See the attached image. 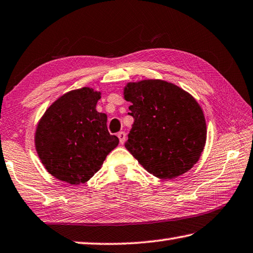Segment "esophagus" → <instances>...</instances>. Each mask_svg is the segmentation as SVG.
Masks as SVG:
<instances>
[{
    "label": "esophagus",
    "mask_w": 253,
    "mask_h": 253,
    "mask_svg": "<svg viewBox=\"0 0 253 253\" xmlns=\"http://www.w3.org/2000/svg\"><path fill=\"white\" fill-rule=\"evenodd\" d=\"M118 137H119V140H120L121 144H125L126 139V132H119V133H118Z\"/></svg>",
    "instance_id": "obj_1"
}]
</instances>
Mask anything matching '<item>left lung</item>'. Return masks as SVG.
Segmentation results:
<instances>
[{
	"mask_svg": "<svg viewBox=\"0 0 253 253\" xmlns=\"http://www.w3.org/2000/svg\"><path fill=\"white\" fill-rule=\"evenodd\" d=\"M123 96L134 118L125 145L150 174L171 179L197 163L207 126L192 94L165 80L144 79L127 83Z\"/></svg>",
	"mask_w": 253,
	"mask_h": 253,
	"instance_id": "8db88e82",
	"label": "left lung"
}]
</instances>
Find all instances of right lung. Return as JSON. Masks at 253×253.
<instances>
[{
	"mask_svg": "<svg viewBox=\"0 0 253 253\" xmlns=\"http://www.w3.org/2000/svg\"><path fill=\"white\" fill-rule=\"evenodd\" d=\"M100 98L101 92L90 87L70 90L55 100L37 123V155L61 182H88L119 144L108 131L107 114L97 111Z\"/></svg>",
	"mask_w": 253,
	"mask_h": 253,
	"instance_id": "right-lung-1",
	"label": "right lung"
}]
</instances>
